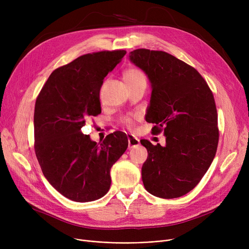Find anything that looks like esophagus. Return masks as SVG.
Returning <instances> with one entry per match:
<instances>
[{"label":"esophagus","mask_w":249,"mask_h":249,"mask_svg":"<svg viewBox=\"0 0 249 249\" xmlns=\"http://www.w3.org/2000/svg\"><path fill=\"white\" fill-rule=\"evenodd\" d=\"M140 144V141L137 137H135L134 135H128V147L131 149L134 147H137Z\"/></svg>","instance_id":"1"}]
</instances>
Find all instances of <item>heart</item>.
I'll list each match as a JSON object with an SVG mask.
<instances>
[{
  "instance_id": "b5f03b06",
  "label": "heart",
  "mask_w": 249,
  "mask_h": 249,
  "mask_svg": "<svg viewBox=\"0 0 249 249\" xmlns=\"http://www.w3.org/2000/svg\"><path fill=\"white\" fill-rule=\"evenodd\" d=\"M123 78L124 82L127 86L134 85L140 82H145V75L143 71L137 68H129L123 72ZM124 125L127 127L133 126V119L131 117H125L123 119Z\"/></svg>"
}]
</instances>
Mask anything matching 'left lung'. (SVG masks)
<instances>
[{
  "instance_id": "1",
  "label": "left lung",
  "mask_w": 249,
  "mask_h": 249,
  "mask_svg": "<svg viewBox=\"0 0 249 249\" xmlns=\"http://www.w3.org/2000/svg\"><path fill=\"white\" fill-rule=\"evenodd\" d=\"M129 57L151 83L145 119L155 124L153 134L163 131L166 137L164 147L140 140L148 152L141 169L143 185L155 197H181L199 184L217 151L213 93L197 70L167 52L140 48Z\"/></svg>"
}]
</instances>
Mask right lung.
<instances>
[{"mask_svg":"<svg viewBox=\"0 0 249 249\" xmlns=\"http://www.w3.org/2000/svg\"><path fill=\"white\" fill-rule=\"evenodd\" d=\"M126 51L84 54L52 71L34 110V149L49 184L74 202L95 201L111 186L110 171L128 146L124 132L115 131L97 144L82 128L101 114L100 89L105 76Z\"/></svg>","mask_w":249,"mask_h":249,"instance_id":"add662e5","label":"right lung"}]
</instances>
